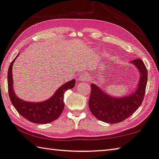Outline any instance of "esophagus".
<instances>
[{"mask_svg": "<svg viewBox=\"0 0 159 159\" xmlns=\"http://www.w3.org/2000/svg\"><path fill=\"white\" fill-rule=\"evenodd\" d=\"M88 78H89V76H88V74H83L79 77V81H81V80L82 81H85V80H87L88 79Z\"/></svg>", "mask_w": 159, "mask_h": 159, "instance_id": "1", "label": "esophagus"}]
</instances>
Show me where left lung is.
<instances>
[{
	"mask_svg": "<svg viewBox=\"0 0 159 159\" xmlns=\"http://www.w3.org/2000/svg\"><path fill=\"white\" fill-rule=\"evenodd\" d=\"M138 69L140 79L134 93L130 95L114 98L107 95L95 84H91L88 106L95 118L101 121L116 123L123 121L138 109L143 101L147 83V69L140 59L131 61Z\"/></svg>",
	"mask_w": 159,
	"mask_h": 159,
	"instance_id": "left-lung-1",
	"label": "left lung"
}]
</instances>
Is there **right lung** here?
<instances>
[{"instance_id": "right-lung-1", "label": "right lung", "mask_w": 159, "mask_h": 159, "mask_svg": "<svg viewBox=\"0 0 159 159\" xmlns=\"http://www.w3.org/2000/svg\"><path fill=\"white\" fill-rule=\"evenodd\" d=\"M18 54L10 64L7 71V85L10 101L12 105L21 116L32 123L45 124L53 121L60 116L64 108L63 102L65 91L73 88L76 80L73 79L60 86L54 95L47 100L41 102H30L24 101L16 96L13 90L12 65Z\"/></svg>"}]
</instances>
